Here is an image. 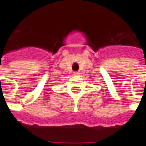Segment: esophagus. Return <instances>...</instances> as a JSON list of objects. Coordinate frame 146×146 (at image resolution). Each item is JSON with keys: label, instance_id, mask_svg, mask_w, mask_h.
<instances>
[{"label": "esophagus", "instance_id": "esophagus-1", "mask_svg": "<svg viewBox=\"0 0 146 146\" xmlns=\"http://www.w3.org/2000/svg\"><path fill=\"white\" fill-rule=\"evenodd\" d=\"M80 71H75V72H73V75L80 76Z\"/></svg>", "mask_w": 146, "mask_h": 146}]
</instances>
